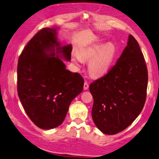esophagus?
Masks as SVG:
<instances>
[{
    "label": "esophagus",
    "instance_id": "esophagus-1",
    "mask_svg": "<svg viewBox=\"0 0 159 159\" xmlns=\"http://www.w3.org/2000/svg\"><path fill=\"white\" fill-rule=\"evenodd\" d=\"M88 89H89V84L87 82L85 81L84 83V90H87Z\"/></svg>",
    "mask_w": 159,
    "mask_h": 159
}]
</instances>
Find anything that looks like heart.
<instances>
[{"label": "heart", "mask_w": 159, "mask_h": 159, "mask_svg": "<svg viewBox=\"0 0 159 159\" xmlns=\"http://www.w3.org/2000/svg\"><path fill=\"white\" fill-rule=\"evenodd\" d=\"M116 56L115 45L109 42L105 44L96 43L81 50L79 54L72 55V62L80 66L83 62H89L88 70L93 77L105 75L111 68Z\"/></svg>", "instance_id": "b5f03b06"}]
</instances>
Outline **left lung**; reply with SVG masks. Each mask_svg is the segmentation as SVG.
Segmentation results:
<instances>
[{
  "label": "left lung",
  "mask_w": 159,
  "mask_h": 159,
  "mask_svg": "<svg viewBox=\"0 0 159 159\" xmlns=\"http://www.w3.org/2000/svg\"><path fill=\"white\" fill-rule=\"evenodd\" d=\"M147 85L143 54L136 39L129 35L116 64L89 86L94 101L91 114L97 127L109 135L127 128L144 107Z\"/></svg>",
  "instance_id": "obj_1"
}]
</instances>
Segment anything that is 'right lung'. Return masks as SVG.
<instances>
[{
  "label": "right lung",
  "instance_id": "1",
  "mask_svg": "<svg viewBox=\"0 0 159 159\" xmlns=\"http://www.w3.org/2000/svg\"><path fill=\"white\" fill-rule=\"evenodd\" d=\"M72 49L71 45L60 46L56 29L43 28L19 58L18 95L27 115L42 129L62 124L72 101L83 91L82 76L66 70L60 58L62 54L70 60Z\"/></svg>",
  "mask_w": 159,
  "mask_h": 159
}]
</instances>
